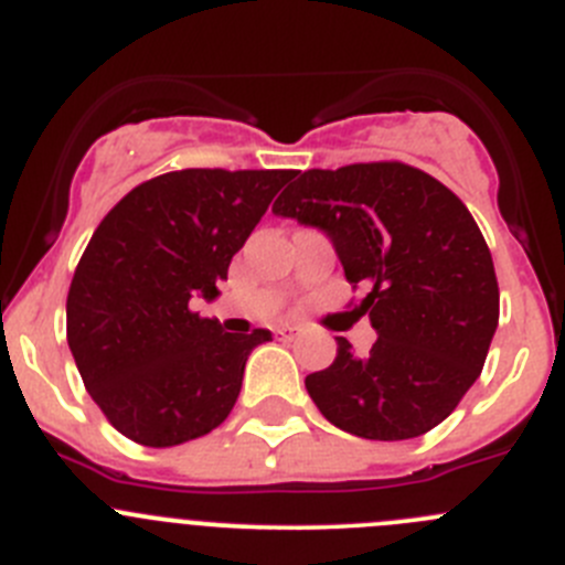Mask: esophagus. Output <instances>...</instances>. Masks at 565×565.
Returning <instances> with one entry per match:
<instances>
[{
    "mask_svg": "<svg viewBox=\"0 0 565 565\" xmlns=\"http://www.w3.org/2000/svg\"><path fill=\"white\" fill-rule=\"evenodd\" d=\"M300 337V328L295 326H284V328H276V339H281V342H292V339Z\"/></svg>",
    "mask_w": 565,
    "mask_h": 565,
    "instance_id": "1",
    "label": "esophagus"
}]
</instances>
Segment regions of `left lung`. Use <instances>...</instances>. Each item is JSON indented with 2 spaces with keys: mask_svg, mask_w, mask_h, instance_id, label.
Listing matches in <instances>:
<instances>
[{
  "mask_svg": "<svg viewBox=\"0 0 565 565\" xmlns=\"http://www.w3.org/2000/svg\"><path fill=\"white\" fill-rule=\"evenodd\" d=\"M273 212L333 243L361 284L377 339L366 355L337 337L306 388L331 425L375 441L428 434L478 381L500 322L491 250L463 201L403 162L295 173Z\"/></svg>",
  "mask_w": 565,
  "mask_h": 565,
  "instance_id": "left-lung-1",
  "label": "left lung"
}]
</instances>
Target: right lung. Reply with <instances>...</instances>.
I'll return each instance as SVG.
<instances>
[{
	"instance_id": "obj_1",
	"label": "right lung",
	"mask_w": 565,
	"mask_h": 565,
	"mask_svg": "<svg viewBox=\"0 0 565 565\" xmlns=\"http://www.w3.org/2000/svg\"><path fill=\"white\" fill-rule=\"evenodd\" d=\"M292 171L188 168L137 184L93 232L65 303L85 388L118 434L173 447L215 430L237 403L250 350L273 333H226L193 311L215 300Z\"/></svg>"
}]
</instances>
